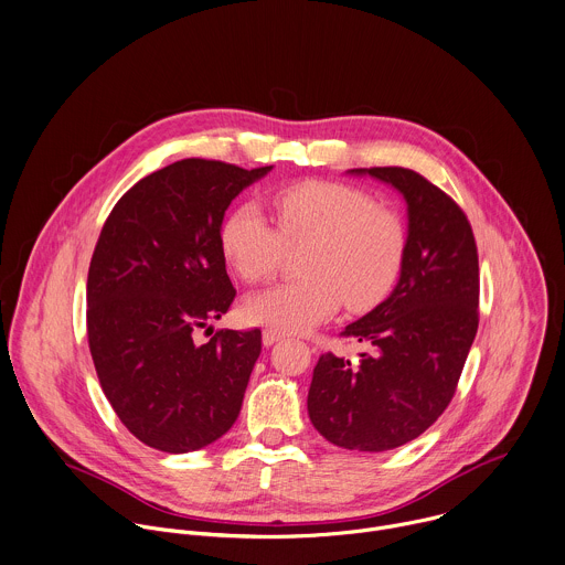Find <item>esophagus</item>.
I'll list each match as a JSON object with an SVG mask.
<instances>
[{
    "instance_id": "obj_1",
    "label": "esophagus",
    "mask_w": 565,
    "mask_h": 565,
    "mask_svg": "<svg viewBox=\"0 0 565 565\" xmlns=\"http://www.w3.org/2000/svg\"><path fill=\"white\" fill-rule=\"evenodd\" d=\"M285 338V333H280V331H276V329H265L263 331V344L265 347H271V344H276L278 340H282Z\"/></svg>"
}]
</instances>
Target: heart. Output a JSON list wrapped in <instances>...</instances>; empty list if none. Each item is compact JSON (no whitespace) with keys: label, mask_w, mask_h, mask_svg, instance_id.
I'll use <instances>...</instances> for the list:
<instances>
[{"label":"heart","mask_w":565,"mask_h":565,"mask_svg":"<svg viewBox=\"0 0 565 565\" xmlns=\"http://www.w3.org/2000/svg\"><path fill=\"white\" fill-rule=\"evenodd\" d=\"M271 223L254 203H238L221 223V252L241 280L276 274L287 249H300V278L252 296L247 318L280 333L307 331L340 302L375 307L395 285L406 249L404 221L364 190L335 181H298L269 196Z\"/></svg>","instance_id":"1"}]
</instances>
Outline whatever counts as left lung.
Returning a JSON list of instances; mask_svg holds the SVG:
<instances>
[{
    "label": "left lung",
    "instance_id": "left-lung-1",
    "mask_svg": "<svg viewBox=\"0 0 565 565\" xmlns=\"http://www.w3.org/2000/svg\"><path fill=\"white\" fill-rule=\"evenodd\" d=\"M351 172L402 192L404 263L393 294L340 333L366 344L360 360L320 355L307 408L331 444L382 452L419 437L450 404L479 324V260L463 210L422 174Z\"/></svg>",
    "mask_w": 565,
    "mask_h": 565
}]
</instances>
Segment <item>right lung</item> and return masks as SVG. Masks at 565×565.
<instances>
[{
  "instance_id": "1",
  "label": "right lung",
  "mask_w": 565,
  "mask_h": 565,
  "mask_svg": "<svg viewBox=\"0 0 565 565\" xmlns=\"http://www.w3.org/2000/svg\"><path fill=\"white\" fill-rule=\"evenodd\" d=\"M271 166L183 159L113 207L88 271V347L124 426L163 452L199 450L236 422L260 329L196 331L227 313L236 289L221 252L230 203Z\"/></svg>"
}]
</instances>
